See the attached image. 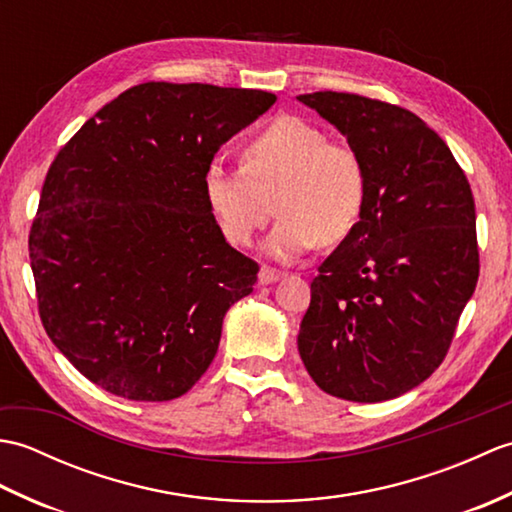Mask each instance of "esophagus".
Returning <instances> with one entry per match:
<instances>
[{
	"label": "esophagus",
	"mask_w": 512,
	"mask_h": 512,
	"mask_svg": "<svg viewBox=\"0 0 512 512\" xmlns=\"http://www.w3.org/2000/svg\"><path fill=\"white\" fill-rule=\"evenodd\" d=\"M281 277H284V275H281V273H277V270H273V268H262V270H259V284H262V286H268V284H275V281H279Z\"/></svg>",
	"instance_id": "esophagus-1"
}]
</instances>
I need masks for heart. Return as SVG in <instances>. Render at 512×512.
Here are the masks:
<instances>
[{"label": "heart", "instance_id": "obj_1", "mask_svg": "<svg viewBox=\"0 0 512 512\" xmlns=\"http://www.w3.org/2000/svg\"><path fill=\"white\" fill-rule=\"evenodd\" d=\"M202 191L226 242L248 246L275 211L281 220L266 253L292 262L314 244H339L365 204V171L350 147L328 143L319 127L279 116L248 140L242 169L206 167Z\"/></svg>", "mask_w": 512, "mask_h": 512}]
</instances>
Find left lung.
<instances>
[{
	"label": "left lung",
	"mask_w": 512,
	"mask_h": 512,
	"mask_svg": "<svg viewBox=\"0 0 512 512\" xmlns=\"http://www.w3.org/2000/svg\"><path fill=\"white\" fill-rule=\"evenodd\" d=\"M297 99L339 129L365 171L361 217L310 284L301 361L330 396L398 398L444 361L475 292L469 180L409 110L343 92Z\"/></svg>",
	"instance_id": "obj_1"
}]
</instances>
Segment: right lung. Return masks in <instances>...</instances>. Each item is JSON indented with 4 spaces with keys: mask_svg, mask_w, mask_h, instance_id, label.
I'll list each match as a JSON object with an SVG mask.
<instances>
[{
    "mask_svg": "<svg viewBox=\"0 0 512 512\" xmlns=\"http://www.w3.org/2000/svg\"><path fill=\"white\" fill-rule=\"evenodd\" d=\"M277 101L262 90L143 83L65 145L28 239L59 352L114 396L173 400L215 358L259 266L226 242L202 191L215 151Z\"/></svg>",
    "mask_w": 512,
    "mask_h": 512,
    "instance_id": "right-lung-1",
    "label": "right lung"
}]
</instances>
